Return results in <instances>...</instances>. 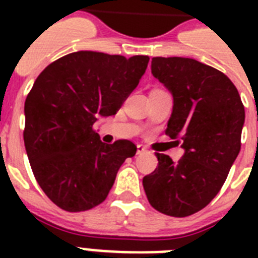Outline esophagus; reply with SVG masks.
Instances as JSON below:
<instances>
[{"label": "esophagus", "instance_id": "obj_1", "mask_svg": "<svg viewBox=\"0 0 258 258\" xmlns=\"http://www.w3.org/2000/svg\"><path fill=\"white\" fill-rule=\"evenodd\" d=\"M147 150H146V147L143 145H138L137 146V153L138 154H145Z\"/></svg>", "mask_w": 258, "mask_h": 258}]
</instances>
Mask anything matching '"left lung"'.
I'll list each match as a JSON object with an SVG mask.
<instances>
[{
	"label": "left lung",
	"instance_id": "obj_1",
	"mask_svg": "<svg viewBox=\"0 0 258 258\" xmlns=\"http://www.w3.org/2000/svg\"><path fill=\"white\" fill-rule=\"evenodd\" d=\"M151 74L172 95L166 134L184 154L172 162L157 153L158 167L143 187L158 212L191 216L218 194L240 153L244 105L226 75L194 58L154 57Z\"/></svg>",
	"mask_w": 258,
	"mask_h": 258
}]
</instances>
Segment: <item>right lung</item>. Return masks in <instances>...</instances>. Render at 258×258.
Instances as JSON below:
<instances>
[{
  "label": "right lung",
  "mask_w": 258,
  "mask_h": 258,
  "mask_svg": "<svg viewBox=\"0 0 258 258\" xmlns=\"http://www.w3.org/2000/svg\"><path fill=\"white\" fill-rule=\"evenodd\" d=\"M149 60L80 50L36 79L25 100L24 143L34 178L62 210L84 212L101 204L123 162L137 153L130 141L103 143L93 124L117 112Z\"/></svg>",
  "instance_id": "right-lung-1"
}]
</instances>
